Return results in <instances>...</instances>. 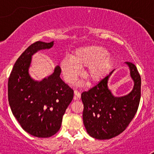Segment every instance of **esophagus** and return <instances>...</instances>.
<instances>
[{"instance_id": "34e87169", "label": "esophagus", "mask_w": 154, "mask_h": 154, "mask_svg": "<svg viewBox=\"0 0 154 154\" xmlns=\"http://www.w3.org/2000/svg\"><path fill=\"white\" fill-rule=\"evenodd\" d=\"M74 93H75V100H77V99H79L80 98V96H81V94L80 93L77 91V90H75V91H74Z\"/></svg>"}]
</instances>
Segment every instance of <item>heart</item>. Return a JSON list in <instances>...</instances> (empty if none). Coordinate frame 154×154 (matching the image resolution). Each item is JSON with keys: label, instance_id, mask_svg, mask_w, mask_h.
Returning a JSON list of instances; mask_svg holds the SVG:
<instances>
[{"label": "heart", "instance_id": "b5f03b06", "mask_svg": "<svg viewBox=\"0 0 154 154\" xmlns=\"http://www.w3.org/2000/svg\"><path fill=\"white\" fill-rule=\"evenodd\" d=\"M111 61V57L104 48L93 45L77 49L72 58L65 56L60 66L65 80L69 83H73L77 79L80 68L88 66L84 76L88 81L93 82L103 77Z\"/></svg>", "mask_w": 154, "mask_h": 154}]
</instances>
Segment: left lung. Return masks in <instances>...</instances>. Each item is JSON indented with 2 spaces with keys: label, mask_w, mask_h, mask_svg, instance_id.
I'll list each match as a JSON object with an SVG mask.
<instances>
[{
  "label": "left lung",
  "mask_w": 154,
  "mask_h": 154,
  "mask_svg": "<svg viewBox=\"0 0 154 154\" xmlns=\"http://www.w3.org/2000/svg\"><path fill=\"white\" fill-rule=\"evenodd\" d=\"M125 63L130 68V76L134 81L133 89L129 94L115 97L111 93L108 81L113 70L81 95L84 105L83 123L88 133L95 139L108 140L119 135L128 128L138 109L140 76L135 64Z\"/></svg>",
  "instance_id": "obj_1"
}]
</instances>
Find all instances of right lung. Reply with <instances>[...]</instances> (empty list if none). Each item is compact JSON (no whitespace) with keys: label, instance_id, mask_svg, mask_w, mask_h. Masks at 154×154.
<instances>
[{"label":"right lung","instance_id":"1","mask_svg":"<svg viewBox=\"0 0 154 154\" xmlns=\"http://www.w3.org/2000/svg\"><path fill=\"white\" fill-rule=\"evenodd\" d=\"M54 41H37L18 58L8 82V98L14 116L23 130L37 137H49L61 128L66 109L73 99L74 91L60 77L56 66L49 77L34 80L29 75L32 56L49 49Z\"/></svg>","mask_w":154,"mask_h":154}]
</instances>
